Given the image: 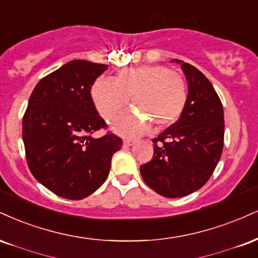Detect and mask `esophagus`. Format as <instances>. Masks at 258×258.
<instances>
[{
  "mask_svg": "<svg viewBox=\"0 0 258 258\" xmlns=\"http://www.w3.org/2000/svg\"><path fill=\"white\" fill-rule=\"evenodd\" d=\"M135 141L133 139H123V148H128V147H132L133 144H135Z\"/></svg>",
  "mask_w": 258,
  "mask_h": 258,
  "instance_id": "esophagus-1",
  "label": "esophagus"
}]
</instances>
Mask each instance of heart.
Wrapping results in <instances>:
<instances>
[{
	"label": "heart",
	"instance_id": "obj_1",
	"mask_svg": "<svg viewBox=\"0 0 258 258\" xmlns=\"http://www.w3.org/2000/svg\"><path fill=\"white\" fill-rule=\"evenodd\" d=\"M98 114L105 121L119 116L128 104L157 127L168 126L179 119L187 101L184 79L164 66L123 68L117 77H102L91 90ZM150 128V122L139 114H126L117 120L114 130L126 137H137Z\"/></svg>",
	"mask_w": 258,
	"mask_h": 258
}]
</instances>
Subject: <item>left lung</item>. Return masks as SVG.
Listing matches in <instances>:
<instances>
[{"label": "left lung", "mask_w": 258, "mask_h": 258, "mask_svg": "<svg viewBox=\"0 0 258 258\" xmlns=\"http://www.w3.org/2000/svg\"><path fill=\"white\" fill-rule=\"evenodd\" d=\"M181 64L188 84L184 111L175 123L153 139L154 157L141 166L149 187L167 198L184 197L209 180L223 148V108L215 89L201 71Z\"/></svg>", "instance_id": "left-lung-1"}]
</instances>
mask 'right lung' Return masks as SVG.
Wrapping results in <instances>:
<instances>
[{"label":"right lung","instance_id":"add662e5","mask_svg":"<svg viewBox=\"0 0 258 258\" xmlns=\"http://www.w3.org/2000/svg\"><path fill=\"white\" fill-rule=\"evenodd\" d=\"M108 64L73 60L42 78L23 117L27 166L48 190L67 200H83L105 181L111 156L122 139L111 132L92 135L107 123L91 97L95 80Z\"/></svg>","mask_w":258,"mask_h":258}]
</instances>
